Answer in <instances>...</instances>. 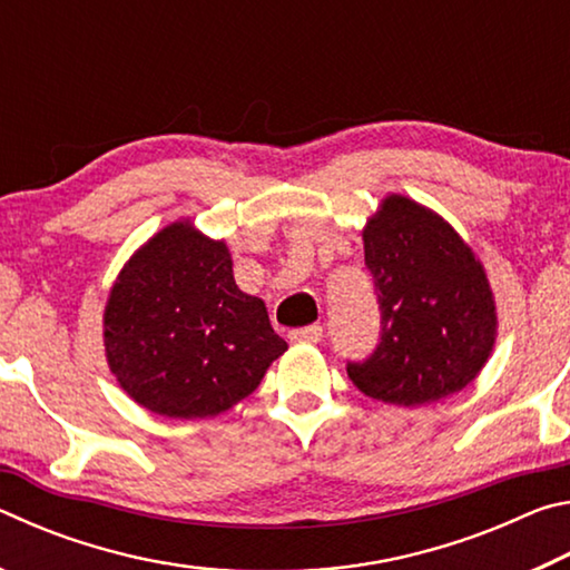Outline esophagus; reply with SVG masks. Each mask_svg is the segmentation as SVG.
<instances>
[{
  "instance_id": "34e87169",
  "label": "esophagus",
  "mask_w": 570,
  "mask_h": 570,
  "mask_svg": "<svg viewBox=\"0 0 570 570\" xmlns=\"http://www.w3.org/2000/svg\"><path fill=\"white\" fill-rule=\"evenodd\" d=\"M288 340L296 342V344H316L324 340V330L320 324H312V326H302V330H292L288 332Z\"/></svg>"
}]
</instances>
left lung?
Wrapping results in <instances>:
<instances>
[{"instance_id": "left-lung-1", "label": "left lung", "mask_w": 570, "mask_h": 570, "mask_svg": "<svg viewBox=\"0 0 570 570\" xmlns=\"http://www.w3.org/2000/svg\"><path fill=\"white\" fill-rule=\"evenodd\" d=\"M382 314L380 344L346 374L366 397L420 407L478 377L495 342V302L455 228L410 198H384L364 228Z\"/></svg>"}]
</instances>
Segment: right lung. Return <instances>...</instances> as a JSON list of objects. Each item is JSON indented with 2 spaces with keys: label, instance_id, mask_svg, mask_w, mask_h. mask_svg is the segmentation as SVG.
<instances>
[{
  "label": "right lung",
  "instance_id": "add662e5",
  "mask_svg": "<svg viewBox=\"0 0 570 570\" xmlns=\"http://www.w3.org/2000/svg\"><path fill=\"white\" fill-rule=\"evenodd\" d=\"M224 240L190 224L153 236L115 282L105 352L120 387L163 417H214L286 352L262 298L234 282Z\"/></svg>",
  "mask_w": 570,
  "mask_h": 570
}]
</instances>
